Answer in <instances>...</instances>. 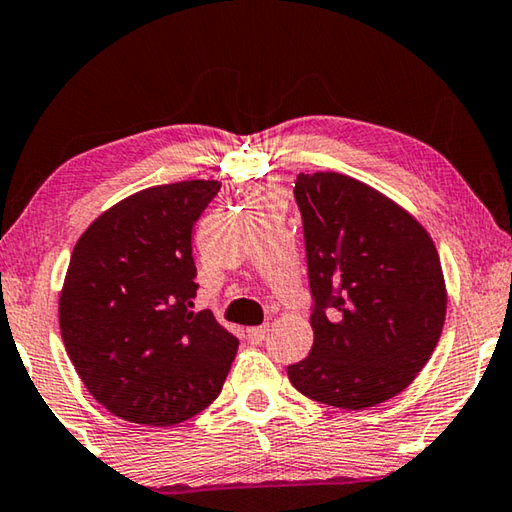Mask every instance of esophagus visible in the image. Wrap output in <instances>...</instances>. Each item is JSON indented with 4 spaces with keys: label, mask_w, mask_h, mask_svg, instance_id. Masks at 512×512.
Returning <instances> with one entry per match:
<instances>
[{
    "label": "esophagus",
    "mask_w": 512,
    "mask_h": 512,
    "mask_svg": "<svg viewBox=\"0 0 512 512\" xmlns=\"http://www.w3.org/2000/svg\"><path fill=\"white\" fill-rule=\"evenodd\" d=\"M267 337V326H256V328H247V342L251 346H261Z\"/></svg>",
    "instance_id": "34e87169"
}]
</instances>
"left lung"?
Returning <instances> with one entry per match:
<instances>
[{
  "mask_svg": "<svg viewBox=\"0 0 512 512\" xmlns=\"http://www.w3.org/2000/svg\"><path fill=\"white\" fill-rule=\"evenodd\" d=\"M315 344L294 389L339 409L398 396L441 337L447 294L429 233L387 195L339 173L297 175Z\"/></svg>",
  "mask_w": 512,
  "mask_h": 512,
  "instance_id": "obj_1",
  "label": "left lung"
}]
</instances>
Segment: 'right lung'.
<instances>
[{
  "label": "right lung",
  "mask_w": 512,
  "mask_h": 512,
  "mask_svg": "<svg viewBox=\"0 0 512 512\" xmlns=\"http://www.w3.org/2000/svg\"><path fill=\"white\" fill-rule=\"evenodd\" d=\"M215 179L152 186L78 238L60 292V333L87 391L114 416L166 427L220 396L238 339L197 292L191 236Z\"/></svg>",
  "instance_id": "right-lung-1"
}]
</instances>
